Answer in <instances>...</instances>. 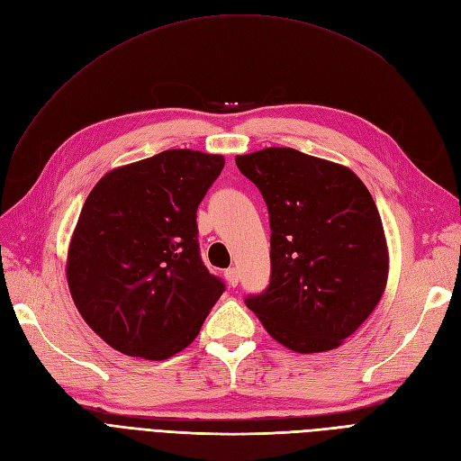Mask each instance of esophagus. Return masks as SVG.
Returning a JSON list of instances; mask_svg holds the SVG:
<instances>
[{
    "label": "esophagus",
    "instance_id": "34e87169",
    "mask_svg": "<svg viewBox=\"0 0 461 461\" xmlns=\"http://www.w3.org/2000/svg\"><path fill=\"white\" fill-rule=\"evenodd\" d=\"M225 278H227V283H229L230 286H236V285H239V281H240L239 269H236V267H229V269L225 271Z\"/></svg>",
    "mask_w": 461,
    "mask_h": 461
}]
</instances>
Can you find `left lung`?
Segmentation results:
<instances>
[{"mask_svg": "<svg viewBox=\"0 0 461 461\" xmlns=\"http://www.w3.org/2000/svg\"><path fill=\"white\" fill-rule=\"evenodd\" d=\"M236 165L259 188L271 227V281L246 305L290 350L339 348L386 286V239L369 190L348 167L294 148L236 156Z\"/></svg>", "mask_w": 461, "mask_h": 461, "instance_id": "1", "label": "left lung"}]
</instances>
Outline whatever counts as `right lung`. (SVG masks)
Segmentation results:
<instances>
[{
    "mask_svg": "<svg viewBox=\"0 0 461 461\" xmlns=\"http://www.w3.org/2000/svg\"><path fill=\"white\" fill-rule=\"evenodd\" d=\"M225 158L167 149L109 171L68 244L67 283L90 329L115 350L167 359L198 337L225 290L202 261L196 212Z\"/></svg>",
    "mask_w": 461,
    "mask_h": 461,
    "instance_id": "obj_1",
    "label": "right lung"
}]
</instances>
